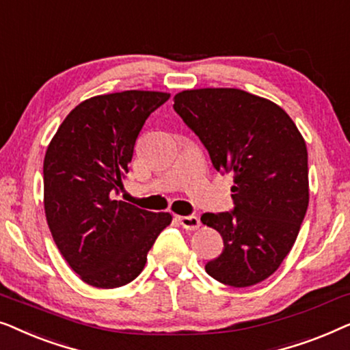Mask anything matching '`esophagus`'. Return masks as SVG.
Here are the masks:
<instances>
[{
    "mask_svg": "<svg viewBox=\"0 0 350 350\" xmlns=\"http://www.w3.org/2000/svg\"><path fill=\"white\" fill-rule=\"evenodd\" d=\"M176 218H178L180 224L186 229V231H196V229H199L200 226L199 218L194 217V215H189V217H176Z\"/></svg>",
    "mask_w": 350,
    "mask_h": 350,
    "instance_id": "obj_1",
    "label": "esophagus"
}]
</instances>
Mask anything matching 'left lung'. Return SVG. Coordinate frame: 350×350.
Here are the masks:
<instances>
[{
    "label": "left lung",
    "instance_id": "left-lung-1",
    "mask_svg": "<svg viewBox=\"0 0 350 350\" xmlns=\"http://www.w3.org/2000/svg\"><path fill=\"white\" fill-rule=\"evenodd\" d=\"M174 102L215 169L234 175L232 212L200 217L224 243L205 271L236 288L260 284L290 253L308 210L304 138L279 105L241 89L183 90Z\"/></svg>",
    "mask_w": 350,
    "mask_h": 350
}]
</instances>
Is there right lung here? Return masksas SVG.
Listing matches in <instances>:
<instances>
[{
  "label": "right lung",
  "mask_w": 350,
  "mask_h": 350,
  "mask_svg": "<svg viewBox=\"0 0 350 350\" xmlns=\"http://www.w3.org/2000/svg\"><path fill=\"white\" fill-rule=\"evenodd\" d=\"M170 94L124 90L95 95L70 111L44 156V212L62 256L79 279L118 288L143 271L167 212L113 199L122 188L148 116Z\"/></svg>",
  "instance_id": "obj_1"
}]
</instances>
